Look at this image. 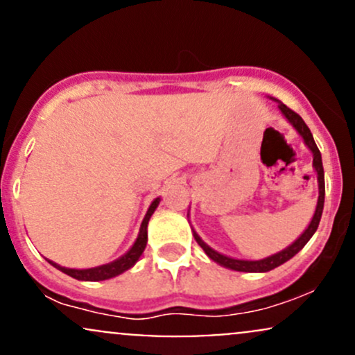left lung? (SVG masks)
<instances>
[{
  "label": "left lung",
  "instance_id": "left-lung-1",
  "mask_svg": "<svg viewBox=\"0 0 355 355\" xmlns=\"http://www.w3.org/2000/svg\"><path fill=\"white\" fill-rule=\"evenodd\" d=\"M275 101L279 103L280 112L284 113V116L287 118V120L292 123V126H294L297 132H299V135L304 138L305 145L311 148V152L313 155V168H315L317 182H319V200H317L315 214H313L311 223H309L307 229L304 230V234L300 235V237L297 239L292 245H288L287 248H284V250H280L279 254H274V255L267 257V259H262V260H240V259H232V257H227L223 254H218L217 250H214V248L207 245V243L203 242L200 237H198L197 232L193 230V237H195V240H197V243L203 248V252H205V254L209 255L214 262H217V263H220V266L232 268V270H237V272H268V270H272V268L282 266V263L287 262V260H291L292 257L297 254V252L302 250V248L305 247V243H307L309 240H311L312 235L315 234L317 227H319L320 217H322V210H324V197H325L324 166H322L320 152H319V148H317L315 141H313L311 130H309V126L305 125L302 116L297 115L294 110L285 107L282 101H279V100H275Z\"/></svg>",
  "mask_w": 355,
  "mask_h": 355
}]
</instances>
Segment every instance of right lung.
Segmentation results:
<instances>
[{"label":"right lung","instance_id":"1","mask_svg":"<svg viewBox=\"0 0 355 355\" xmlns=\"http://www.w3.org/2000/svg\"><path fill=\"white\" fill-rule=\"evenodd\" d=\"M158 203H160V198H155V200L152 202V205L148 207V211H146L144 222H141L140 234H138V239L135 240V243H133V247L130 248L125 255H121L120 259H116L115 262H110V263H105V266L93 267V268H81V270H78V268L61 267V266H58V263L51 262V260H48V262H50L53 267H56L58 270L63 272V274L73 277V279L89 280V282H98V280H107V279H112V277L123 274L125 270H128V268H132L133 266H135L137 260L140 259L141 254H144V250L146 247V240H148V235H146V227H148V220L153 215V211L158 207Z\"/></svg>","mask_w":355,"mask_h":355}]
</instances>
